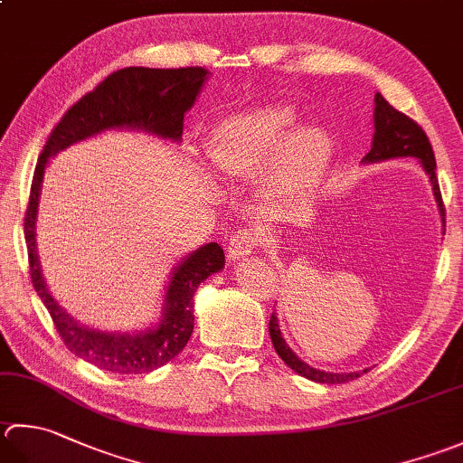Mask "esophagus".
Masks as SVG:
<instances>
[{"label":"esophagus","instance_id":"obj_1","mask_svg":"<svg viewBox=\"0 0 463 463\" xmlns=\"http://www.w3.org/2000/svg\"><path fill=\"white\" fill-rule=\"evenodd\" d=\"M260 242V232L257 229H242L229 242V257L232 260L244 259L250 252H255Z\"/></svg>","mask_w":463,"mask_h":463}]
</instances>
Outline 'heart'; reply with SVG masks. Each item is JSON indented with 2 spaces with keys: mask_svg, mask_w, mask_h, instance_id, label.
Segmentation results:
<instances>
[{
  "mask_svg": "<svg viewBox=\"0 0 463 463\" xmlns=\"http://www.w3.org/2000/svg\"><path fill=\"white\" fill-rule=\"evenodd\" d=\"M291 104H265L229 116L208 136V158L216 175L247 180L270 166L269 190L295 201L319 183L331 158V138L321 128H295Z\"/></svg>",
  "mask_w": 463,
  "mask_h": 463,
  "instance_id": "b5f03b06",
  "label": "heart"
}]
</instances>
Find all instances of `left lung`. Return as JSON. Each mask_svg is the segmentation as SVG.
<instances>
[{
  "label": "left lung",
  "instance_id": "obj_1",
  "mask_svg": "<svg viewBox=\"0 0 463 463\" xmlns=\"http://www.w3.org/2000/svg\"><path fill=\"white\" fill-rule=\"evenodd\" d=\"M373 124H375L373 144H371V150L365 154V158H364L365 165H371V162L402 158V156L418 158L423 170L428 172L430 183L433 186V194H436V201H438L441 219H443V216H446V213H443L446 208H443V203H441V193H439V184H438V176H436V156H433L431 144L428 140V136H425V132L421 130V126L418 122H413L410 116H405L400 110H395V108L389 104L379 92L375 94ZM443 222H446V219H443ZM269 333H270V341H273L277 355L283 359L293 371H297L298 375L311 379V382L345 383V382H351V379L359 377V371H351V373H331V371H321V369L307 365L305 361L298 359L297 353L287 345L283 335H280L275 313L270 315ZM364 373H367V369H364Z\"/></svg>",
  "mask_w": 463,
  "mask_h": 463
}]
</instances>
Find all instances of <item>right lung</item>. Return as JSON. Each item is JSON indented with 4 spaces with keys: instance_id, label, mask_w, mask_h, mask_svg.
<instances>
[{
    "instance_id": "right-lung-1",
    "label": "right lung",
    "mask_w": 463,
    "mask_h": 463,
    "mask_svg": "<svg viewBox=\"0 0 463 463\" xmlns=\"http://www.w3.org/2000/svg\"><path fill=\"white\" fill-rule=\"evenodd\" d=\"M208 70L204 68H124L81 96L61 116L38 158L33 172L30 204L25 213V242L30 275L35 293L48 309L60 337L71 353L104 371L120 375H138L166 365L175 359L194 329L193 297L198 285L224 267V250L216 242L203 244L175 267L165 295V313L154 327L138 333H108L86 327L66 313L45 285L38 249L35 221L42 196L43 172L48 160L63 148L104 130H140L162 140L180 142L184 114L201 94Z\"/></svg>"
}]
</instances>
